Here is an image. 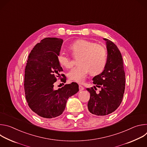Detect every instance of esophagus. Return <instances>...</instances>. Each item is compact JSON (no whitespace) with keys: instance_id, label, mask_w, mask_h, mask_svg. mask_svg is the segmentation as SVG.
Here are the masks:
<instances>
[{"instance_id":"obj_1","label":"esophagus","mask_w":147,"mask_h":147,"mask_svg":"<svg viewBox=\"0 0 147 147\" xmlns=\"http://www.w3.org/2000/svg\"><path fill=\"white\" fill-rule=\"evenodd\" d=\"M84 90V87H82L81 85H79V91H82Z\"/></svg>"}]
</instances>
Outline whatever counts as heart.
Masks as SVG:
<instances>
[{
    "mask_svg": "<svg viewBox=\"0 0 147 147\" xmlns=\"http://www.w3.org/2000/svg\"><path fill=\"white\" fill-rule=\"evenodd\" d=\"M73 57L77 59V66L68 73L69 79L82 83L84 81L88 72L92 76L102 73L105 69L108 61V53L104 47L87 40H78L69 47ZM59 63L66 69H70L72 61L70 57L63 52L57 56Z\"/></svg>",
    "mask_w": 147,
    "mask_h": 147,
    "instance_id": "b5f03b06",
    "label": "heart"
}]
</instances>
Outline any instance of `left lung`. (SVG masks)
I'll return each instance as SVG.
<instances>
[{"label":"left lung","mask_w":147,"mask_h":147,"mask_svg":"<svg viewBox=\"0 0 147 147\" xmlns=\"http://www.w3.org/2000/svg\"><path fill=\"white\" fill-rule=\"evenodd\" d=\"M106 40L108 61L103 71L93 78V83L101 90L97 94L94 86L87 88L90 93L89 112L96 116H106L116 111L123 100L125 90V73L121 54L111 40Z\"/></svg>","instance_id":"obj_1"}]
</instances>
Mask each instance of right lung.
Listing matches in <instances>:
<instances>
[{"instance_id": "obj_1", "label": "right lung", "mask_w": 147, "mask_h": 147, "mask_svg": "<svg viewBox=\"0 0 147 147\" xmlns=\"http://www.w3.org/2000/svg\"><path fill=\"white\" fill-rule=\"evenodd\" d=\"M63 39L45 38L31 51L25 69L24 91L30 109L41 117L51 119L62 114L69 97L79 90L76 82H71L56 90L53 84L60 78L63 69L57 61ZM61 76L63 78L60 79Z\"/></svg>"}]
</instances>
